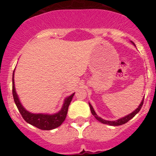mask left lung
Wrapping results in <instances>:
<instances>
[{
	"label": "left lung",
	"instance_id": "8db88e82",
	"mask_svg": "<svg viewBox=\"0 0 156 156\" xmlns=\"http://www.w3.org/2000/svg\"><path fill=\"white\" fill-rule=\"evenodd\" d=\"M143 103H144V99L142 100V101L140 102V105L138 106V108H137V109L135 110V111H133L132 113H130L129 115H126V116L123 117V118H121V119H118V120H115V121H108V120H105V119H101V117H99L98 115L96 114V112H94V110L93 107H92L91 105L89 103V105H90V112H91L92 115H94V116L96 118V119H98V120L99 121V122H101V123H104V124H108V125H111V126H119V125H122L124 124V123H126V122H127L128 121L130 120V119L133 118V117H134V115H136L137 113H138L139 111L140 110V108H141V107H142L143 105Z\"/></svg>",
	"mask_w": 156,
	"mask_h": 156
}]
</instances>
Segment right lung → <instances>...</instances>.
<instances>
[{"mask_svg":"<svg viewBox=\"0 0 156 156\" xmlns=\"http://www.w3.org/2000/svg\"><path fill=\"white\" fill-rule=\"evenodd\" d=\"M14 83L15 82H14L13 73V76H12V94H13L14 101H15V103L17 106L19 112H20V114H21L26 122L36 126V127L39 128V129H44V130H50V129H53L55 128L58 127L59 126H61L62 123L66 119V115H67V112H68L69 106V104L71 102L72 99H73L74 94L70 95L69 97L66 99L61 111H59L58 113L54 114V115L33 114L27 112L21 105L19 100V98L17 96V94L16 92L15 83Z\"/></svg>","mask_w":156,"mask_h":156,"instance_id":"add662e5","label":"right lung"}]
</instances>
